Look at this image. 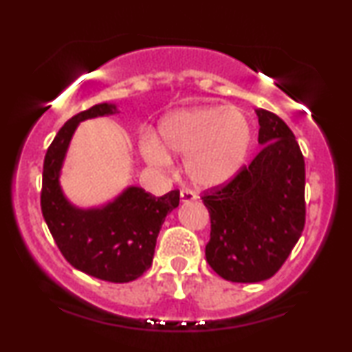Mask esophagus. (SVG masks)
<instances>
[{
    "label": "esophagus",
    "instance_id": "obj_1",
    "mask_svg": "<svg viewBox=\"0 0 352 352\" xmlns=\"http://www.w3.org/2000/svg\"><path fill=\"white\" fill-rule=\"evenodd\" d=\"M195 200V194L192 190H181V201L182 204H189V201H194Z\"/></svg>",
    "mask_w": 352,
    "mask_h": 352
}]
</instances>
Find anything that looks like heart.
Listing matches in <instances>:
<instances>
[{"instance_id": "b5f03b06", "label": "heart", "mask_w": 352, "mask_h": 352, "mask_svg": "<svg viewBox=\"0 0 352 352\" xmlns=\"http://www.w3.org/2000/svg\"><path fill=\"white\" fill-rule=\"evenodd\" d=\"M160 142L147 136L144 157L157 166H168L166 151L184 158V171L192 184L214 189L228 184L247 160L253 131L247 115L237 107L205 105L176 110L158 126Z\"/></svg>"}]
</instances>
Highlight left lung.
Wrapping results in <instances>:
<instances>
[{
    "instance_id": "left-lung-1",
    "label": "left lung",
    "mask_w": 352,
    "mask_h": 352,
    "mask_svg": "<svg viewBox=\"0 0 352 352\" xmlns=\"http://www.w3.org/2000/svg\"><path fill=\"white\" fill-rule=\"evenodd\" d=\"M263 148L228 184L206 190V261L226 280L271 278L301 237L306 221L305 157L280 117L258 109Z\"/></svg>"
}]
</instances>
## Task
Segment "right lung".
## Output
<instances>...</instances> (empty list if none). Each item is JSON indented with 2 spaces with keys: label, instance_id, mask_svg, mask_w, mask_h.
<instances>
[{
  "label": "right lung",
  "instance_id": "1",
  "mask_svg": "<svg viewBox=\"0 0 352 352\" xmlns=\"http://www.w3.org/2000/svg\"><path fill=\"white\" fill-rule=\"evenodd\" d=\"M117 112L98 104L76 113L56 134L43 163L41 213L57 248L78 271L113 283L131 282L152 266L158 232L179 205V190L163 197L128 187L102 208H76L62 194L59 175L67 147L80 122Z\"/></svg>",
  "mask_w": 352,
  "mask_h": 352
}]
</instances>
